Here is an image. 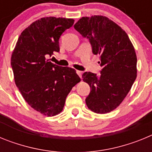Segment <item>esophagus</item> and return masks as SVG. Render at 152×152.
I'll use <instances>...</instances> for the list:
<instances>
[{"instance_id": "34e87169", "label": "esophagus", "mask_w": 152, "mask_h": 152, "mask_svg": "<svg viewBox=\"0 0 152 152\" xmlns=\"http://www.w3.org/2000/svg\"><path fill=\"white\" fill-rule=\"evenodd\" d=\"M77 74L79 75V77L81 78L82 77V72H80V71H77Z\"/></svg>"}]
</instances>
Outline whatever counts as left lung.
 I'll list each match as a JSON object with an SVG mask.
<instances>
[{"instance_id": "8db88e82", "label": "left lung", "mask_w": 152, "mask_h": 152, "mask_svg": "<svg viewBox=\"0 0 152 152\" xmlns=\"http://www.w3.org/2000/svg\"><path fill=\"white\" fill-rule=\"evenodd\" d=\"M75 29L89 39L93 53L100 56V75L84 72L83 80L91 91L86 98L88 108L104 114L117 108L137 77V57L127 33L107 17H84Z\"/></svg>"}]
</instances>
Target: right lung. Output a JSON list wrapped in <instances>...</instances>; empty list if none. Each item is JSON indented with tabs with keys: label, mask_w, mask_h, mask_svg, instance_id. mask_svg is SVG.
<instances>
[{
	"label": "right lung",
	"mask_w": 152,
	"mask_h": 152,
	"mask_svg": "<svg viewBox=\"0 0 152 152\" xmlns=\"http://www.w3.org/2000/svg\"><path fill=\"white\" fill-rule=\"evenodd\" d=\"M74 22L63 17L40 18L21 33L12 52L16 85L26 103L44 116L60 113L70 91L80 81L74 68L60 67L46 59L59 52L60 36Z\"/></svg>",
	"instance_id": "right-lung-1"
}]
</instances>
